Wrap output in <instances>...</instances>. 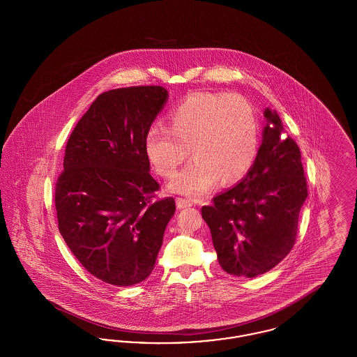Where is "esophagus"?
I'll return each instance as SVG.
<instances>
[{
	"instance_id": "esophagus-1",
	"label": "esophagus",
	"mask_w": 357,
	"mask_h": 357,
	"mask_svg": "<svg viewBox=\"0 0 357 357\" xmlns=\"http://www.w3.org/2000/svg\"><path fill=\"white\" fill-rule=\"evenodd\" d=\"M176 207L181 210V208H187V207H191L192 202L190 199H185V198H176Z\"/></svg>"
}]
</instances>
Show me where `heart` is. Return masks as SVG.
Instances as JSON below:
<instances>
[{
    "label": "heart",
    "instance_id": "heart-1",
    "mask_svg": "<svg viewBox=\"0 0 357 357\" xmlns=\"http://www.w3.org/2000/svg\"><path fill=\"white\" fill-rule=\"evenodd\" d=\"M169 130L151 127L144 153L153 170L171 178L188 155L194 158L167 190L191 198L207 194L218 182L233 185L255 165L259 127L252 104L237 95L195 92L169 114Z\"/></svg>",
    "mask_w": 357,
    "mask_h": 357
}]
</instances>
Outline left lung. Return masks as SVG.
Masks as SVG:
<instances>
[{
  "label": "left lung",
  "mask_w": 357,
  "mask_h": 357,
  "mask_svg": "<svg viewBox=\"0 0 357 357\" xmlns=\"http://www.w3.org/2000/svg\"><path fill=\"white\" fill-rule=\"evenodd\" d=\"M264 118L253 167L202 207L222 269L246 278L269 272L289 255L307 197L297 143L285 136L274 109L265 108Z\"/></svg>",
  "instance_id": "obj_1"
}]
</instances>
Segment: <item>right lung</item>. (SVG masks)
<instances>
[{"label": "right lung", "mask_w": 357, "mask_h": 357, "mask_svg": "<svg viewBox=\"0 0 357 357\" xmlns=\"http://www.w3.org/2000/svg\"><path fill=\"white\" fill-rule=\"evenodd\" d=\"M159 85L104 92L69 136L54 204L60 234L88 272L107 284L146 280L175 213L174 198L151 204L144 136L165 108Z\"/></svg>", "instance_id": "right-lung-1"}]
</instances>
